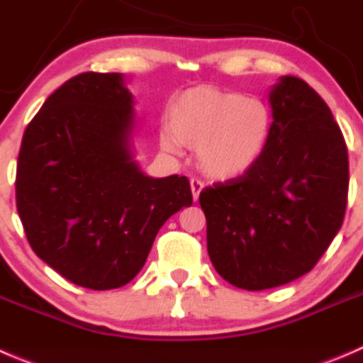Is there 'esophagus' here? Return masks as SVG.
<instances>
[{"mask_svg":"<svg viewBox=\"0 0 363 363\" xmlns=\"http://www.w3.org/2000/svg\"><path fill=\"white\" fill-rule=\"evenodd\" d=\"M189 186H191L193 199H195V200H199V196H200V191H202V189H203V182L200 181V179H191V181H189Z\"/></svg>","mask_w":363,"mask_h":363,"instance_id":"obj_1","label":"esophagus"}]
</instances>
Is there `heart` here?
Segmentation results:
<instances>
[{
	"instance_id": "b5f03b06",
	"label": "heart",
	"mask_w": 363,
	"mask_h": 363,
	"mask_svg": "<svg viewBox=\"0 0 363 363\" xmlns=\"http://www.w3.org/2000/svg\"><path fill=\"white\" fill-rule=\"evenodd\" d=\"M170 131L161 145L179 143L196 149L199 167L213 179L227 181L245 175L262 156L269 142L273 117L266 103L234 90L195 86L172 103Z\"/></svg>"
}]
</instances>
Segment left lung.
Instances as JSON below:
<instances>
[{"mask_svg": "<svg viewBox=\"0 0 363 363\" xmlns=\"http://www.w3.org/2000/svg\"><path fill=\"white\" fill-rule=\"evenodd\" d=\"M269 104L273 129L260 160L200 193L211 262L246 291L308 273L342 227L347 206L346 142L325 101L300 77L282 76Z\"/></svg>", "mask_w": 363, "mask_h": 363, "instance_id": "1", "label": "left lung"}]
</instances>
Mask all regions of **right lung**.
Here are the masks:
<instances>
[{
	"mask_svg": "<svg viewBox=\"0 0 363 363\" xmlns=\"http://www.w3.org/2000/svg\"><path fill=\"white\" fill-rule=\"evenodd\" d=\"M133 94L118 72H83L45 99L17 160L16 202L33 252L94 291L131 282L164 221L193 202L182 175L135 161Z\"/></svg>",
	"mask_w": 363,
	"mask_h": 363,
	"instance_id": "right-lung-1",
	"label": "right lung"
}]
</instances>
